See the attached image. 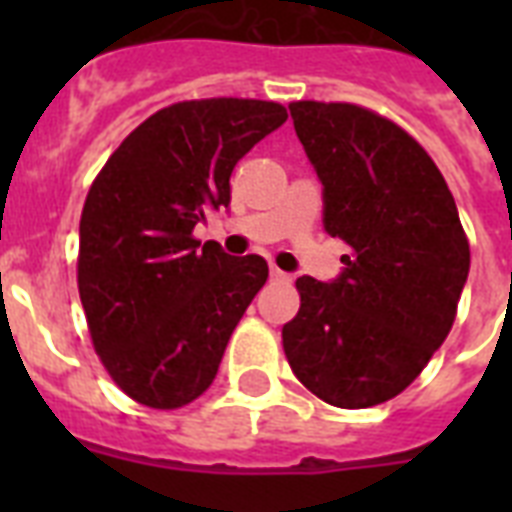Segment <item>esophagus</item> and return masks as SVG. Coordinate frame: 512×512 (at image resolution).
<instances>
[{
	"label": "esophagus",
	"instance_id": "obj_1",
	"mask_svg": "<svg viewBox=\"0 0 512 512\" xmlns=\"http://www.w3.org/2000/svg\"><path fill=\"white\" fill-rule=\"evenodd\" d=\"M271 279H273V281H289V273L279 271L276 265H271Z\"/></svg>",
	"mask_w": 512,
	"mask_h": 512
}]
</instances>
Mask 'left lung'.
I'll return each mask as SVG.
<instances>
[{"label":"left lung","instance_id":"obj_1","mask_svg":"<svg viewBox=\"0 0 512 512\" xmlns=\"http://www.w3.org/2000/svg\"><path fill=\"white\" fill-rule=\"evenodd\" d=\"M289 114L321 180L324 231L350 252L337 279H297L284 353L321 401L377 406L414 382L449 335L468 239L444 175L401 127L350 103L300 100Z\"/></svg>","mask_w":512,"mask_h":512}]
</instances>
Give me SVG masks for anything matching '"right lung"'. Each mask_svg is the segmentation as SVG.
Returning <instances> with one entry per match:
<instances>
[{
  "label": "right lung",
  "instance_id": "1",
  "mask_svg": "<svg viewBox=\"0 0 512 512\" xmlns=\"http://www.w3.org/2000/svg\"><path fill=\"white\" fill-rule=\"evenodd\" d=\"M287 122L271 100H185L130 132L95 177L79 223V297L100 361L130 398L191 404L268 279L191 231L231 204V172Z\"/></svg>",
  "mask_w": 512,
  "mask_h": 512
}]
</instances>
